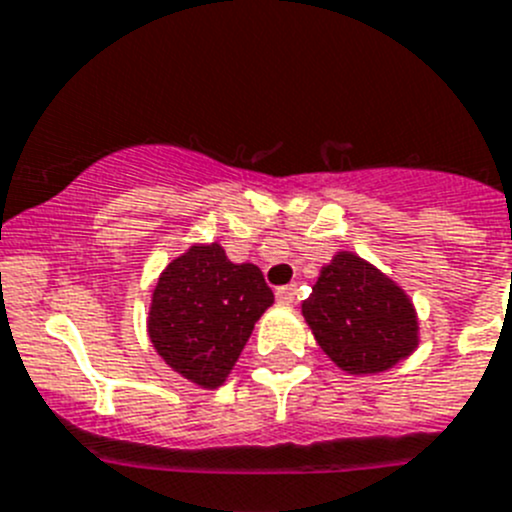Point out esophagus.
<instances>
[{
	"label": "esophagus",
	"instance_id": "esophagus-1",
	"mask_svg": "<svg viewBox=\"0 0 512 512\" xmlns=\"http://www.w3.org/2000/svg\"><path fill=\"white\" fill-rule=\"evenodd\" d=\"M295 295H298V285H280V288L275 290V298H278V303L283 305L293 303Z\"/></svg>",
	"mask_w": 512,
	"mask_h": 512
}]
</instances>
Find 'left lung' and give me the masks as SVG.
Returning <instances> with one entry per match:
<instances>
[{
  "instance_id": "obj_1",
  "label": "left lung",
  "mask_w": 512,
  "mask_h": 512,
  "mask_svg": "<svg viewBox=\"0 0 512 512\" xmlns=\"http://www.w3.org/2000/svg\"><path fill=\"white\" fill-rule=\"evenodd\" d=\"M303 315L318 346L348 374H379L417 348V315L404 290L351 252L323 267Z\"/></svg>"
}]
</instances>
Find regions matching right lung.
I'll return each instance as SVG.
<instances>
[{"label": "right lung", "instance_id": "right-lung-1", "mask_svg": "<svg viewBox=\"0 0 512 512\" xmlns=\"http://www.w3.org/2000/svg\"><path fill=\"white\" fill-rule=\"evenodd\" d=\"M272 300L257 265H234L217 242L191 247L161 272L148 336L184 379L217 389Z\"/></svg>", "mask_w": 512, "mask_h": 512}]
</instances>
